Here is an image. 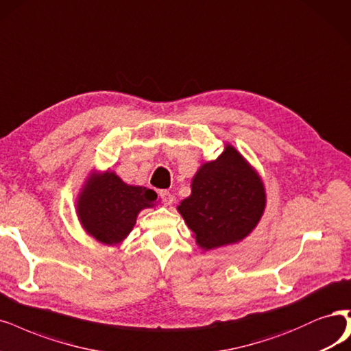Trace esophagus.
<instances>
[{
  "label": "esophagus",
  "instance_id": "esophagus-1",
  "mask_svg": "<svg viewBox=\"0 0 351 351\" xmlns=\"http://www.w3.org/2000/svg\"><path fill=\"white\" fill-rule=\"evenodd\" d=\"M160 197H161V200H162V203L165 204V206H168V204H171L174 202V196L168 190H161L160 191Z\"/></svg>",
  "mask_w": 351,
  "mask_h": 351
}]
</instances>
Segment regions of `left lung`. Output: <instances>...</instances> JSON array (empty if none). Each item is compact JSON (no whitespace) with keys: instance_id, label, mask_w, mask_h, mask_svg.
<instances>
[{"instance_id":"left-lung-1","label":"left lung","mask_w":351,"mask_h":351,"mask_svg":"<svg viewBox=\"0 0 351 351\" xmlns=\"http://www.w3.org/2000/svg\"><path fill=\"white\" fill-rule=\"evenodd\" d=\"M265 208L264 184L232 145L204 162L191 181V195L178 212L204 251L235 244L251 234Z\"/></svg>"}]
</instances>
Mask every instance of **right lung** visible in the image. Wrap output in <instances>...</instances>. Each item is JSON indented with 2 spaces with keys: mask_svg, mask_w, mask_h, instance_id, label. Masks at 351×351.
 <instances>
[{
  "mask_svg": "<svg viewBox=\"0 0 351 351\" xmlns=\"http://www.w3.org/2000/svg\"><path fill=\"white\" fill-rule=\"evenodd\" d=\"M155 200L154 190L129 186L113 171L93 173L78 196L77 215L88 235L116 245L134 229L138 213L152 208Z\"/></svg>",
  "mask_w": 351,
  "mask_h": 351,
  "instance_id": "obj_1",
  "label": "right lung"
}]
</instances>
